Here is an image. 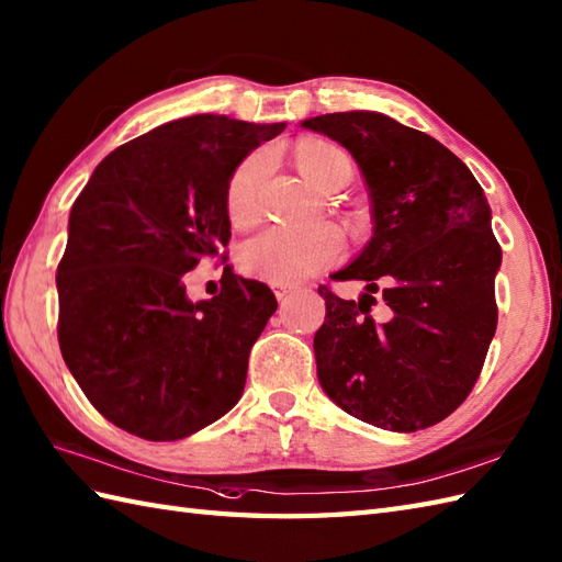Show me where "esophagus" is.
Instances as JSON below:
<instances>
[{
  "label": "esophagus",
  "mask_w": 562,
  "mask_h": 562,
  "mask_svg": "<svg viewBox=\"0 0 562 562\" xmlns=\"http://www.w3.org/2000/svg\"><path fill=\"white\" fill-rule=\"evenodd\" d=\"M271 289H273V295H277L279 303H283L285 297H289L291 293H295L293 285H271Z\"/></svg>",
  "instance_id": "34e87169"
}]
</instances>
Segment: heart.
I'll return each mask as SVG.
<instances>
[{
  "label": "heart",
  "instance_id": "1",
  "mask_svg": "<svg viewBox=\"0 0 562 562\" xmlns=\"http://www.w3.org/2000/svg\"><path fill=\"white\" fill-rule=\"evenodd\" d=\"M297 167L307 181L324 190L338 173L350 171L348 157L328 143H305L297 149ZM267 173V157L255 155L245 159L231 176L226 210L236 226H248L259 212V186ZM344 250V236L331 224L307 228L271 226L259 231L240 250L245 273L269 283H295L310 273L336 262Z\"/></svg>",
  "mask_w": 562,
  "mask_h": 562
}]
</instances>
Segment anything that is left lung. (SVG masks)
<instances>
[{
	"instance_id": "obj_1",
	"label": "left lung",
	"mask_w": 562,
	"mask_h": 562,
	"mask_svg": "<svg viewBox=\"0 0 562 562\" xmlns=\"http://www.w3.org/2000/svg\"><path fill=\"white\" fill-rule=\"evenodd\" d=\"M303 128L358 161L374 222L364 250L334 273L364 281L360 300L319 289V384L379 429H427L468 398L496 334L503 255L484 190L448 147L386 114H322ZM374 292L387 305L381 321L371 314Z\"/></svg>"
}]
</instances>
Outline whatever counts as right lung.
I'll return each instance as SVG.
<instances>
[{"label":"right lung","instance_id":"right-lung-1","mask_svg":"<svg viewBox=\"0 0 562 562\" xmlns=\"http://www.w3.org/2000/svg\"><path fill=\"white\" fill-rule=\"evenodd\" d=\"M283 128L218 114L161 123L106 155L76 198L57 269L59 348L119 429L178 441L240 401L277 297L224 267L222 293L193 303L183 273L226 248L231 176Z\"/></svg>","mask_w":562,"mask_h":562}]
</instances>
